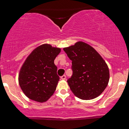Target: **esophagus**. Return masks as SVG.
Here are the masks:
<instances>
[{
	"label": "esophagus",
	"mask_w": 129,
	"mask_h": 129,
	"mask_svg": "<svg viewBox=\"0 0 129 129\" xmlns=\"http://www.w3.org/2000/svg\"><path fill=\"white\" fill-rule=\"evenodd\" d=\"M60 78H61L62 80H65L66 79V75H63V76H62L60 77Z\"/></svg>",
	"instance_id": "obj_1"
}]
</instances>
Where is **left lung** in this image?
<instances>
[{
    "instance_id": "8db88e82",
    "label": "left lung",
    "mask_w": 129,
    "mask_h": 129,
    "mask_svg": "<svg viewBox=\"0 0 129 129\" xmlns=\"http://www.w3.org/2000/svg\"><path fill=\"white\" fill-rule=\"evenodd\" d=\"M63 50L72 60L73 75L67 82L73 94L84 100L99 96L107 87L110 78L109 67L102 56L82 41Z\"/></svg>"
}]
</instances>
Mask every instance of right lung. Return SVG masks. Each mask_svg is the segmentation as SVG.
I'll return each mask as SVG.
<instances>
[{
    "mask_svg": "<svg viewBox=\"0 0 129 129\" xmlns=\"http://www.w3.org/2000/svg\"><path fill=\"white\" fill-rule=\"evenodd\" d=\"M61 49L44 44L28 56L19 71L18 81L26 97L38 103L46 102L54 93L59 77L54 63Z\"/></svg>",
    "mask_w": 129,
    "mask_h": 129,
    "instance_id": "1",
    "label": "right lung"
}]
</instances>
